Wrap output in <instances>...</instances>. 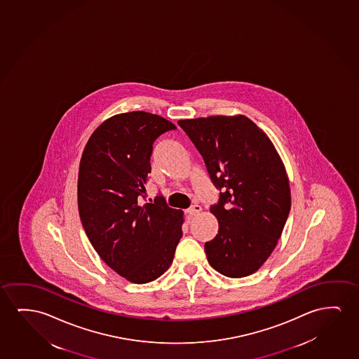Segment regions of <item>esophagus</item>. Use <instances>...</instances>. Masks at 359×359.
I'll list each match as a JSON object with an SVG mask.
<instances>
[{"mask_svg":"<svg viewBox=\"0 0 359 359\" xmlns=\"http://www.w3.org/2000/svg\"><path fill=\"white\" fill-rule=\"evenodd\" d=\"M202 212V207L201 205H193V207L188 208L187 210H186V214L189 215V217H193V215H197L199 212Z\"/></svg>","mask_w":359,"mask_h":359,"instance_id":"obj_1","label":"esophagus"}]
</instances>
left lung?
I'll return each instance as SVG.
<instances>
[{
    "label": "left lung",
    "mask_w": 359,
    "mask_h": 359,
    "mask_svg": "<svg viewBox=\"0 0 359 359\" xmlns=\"http://www.w3.org/2000/svg\"><path fill=\"white\" fill-rule=\"evenodd\" d=\"M178 124L222 191L210 208L219 231L204 246L208 262L222 276L248 277L271 256L288 217L292 199L283 161L267 134L243 114Z\"/></svg>",
    "instance_id": "obj_1"
}]
</instances>
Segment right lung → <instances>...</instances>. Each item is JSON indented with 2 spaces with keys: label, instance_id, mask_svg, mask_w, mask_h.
I'll list each match as a JSON object with an SVG mask.
<instances>
[{
  "label": "right lung",
  "instance_id": "obj_1",
  "mask_svg": "<svg viewBox=\"0 0 359 359\" xmlns=\"http://www.w3.org/2000/svg\"><path fill=\"white\" fill-rule=\"evenodd\" d=\"M176 126L137 111L108 118L82 152L77 203L82 226L100 257L126 280L149 283L171 266L182 238V210L163 197L142 203L152 144Z\"/></svg>",
  "mask_w": 359,
  "mask_h": 359
}]
</instances>
